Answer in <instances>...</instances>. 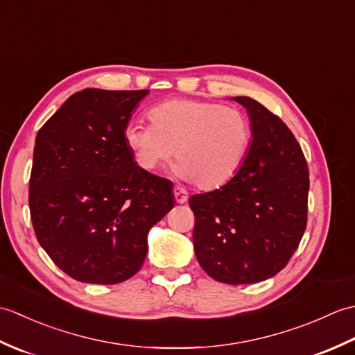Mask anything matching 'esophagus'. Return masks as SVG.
I'll return each instance as SVG.
<instances>
[{"instance_id": "1", "label": "esophagus", "mask_w": 355, "mask_h": 355, "mask_svg": "<svg viewBox=\"0 0 355 355\" xmlns=\"http://www.w3.org/2000/svg\"><path fill=\"white\" fill-rule=\"evenodd\" d=\"M173 197H175V201L178 205H184L187 201V192L182 187H173Z\"/></svg>"}]
</instances>
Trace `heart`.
Wrapping results in <instances>:
<instances>
[{"label": "heart", "instance_id": "obj_1", "mask_svg": "<svg viewBox=\"0 0 355 355\" xmlns=\"http://www.w3.org/2000/svg\"><path fill=\"white\" fill-rule=\"evenodd\" d=\"M150 125H126L123 139L140 169L154 172L175 154L172 173L205 191L227 186L243 169L253 126L243 110L220 103L171 99L148 112Z\"/></svg>", "mask_w": 355, "mask_h": 355}]
</instances>
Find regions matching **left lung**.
Listing matches in <instances>:
<instances>
[{
  "label": "left lung",
  "instance_id": "obj_1",
  "mask_svg": "<svg viewBox=\"0 0 355 355\" xmlns=\"http://www.w3.org/2000/svg\"><path fill=\"white\" fill-rule=\"evenodd\" d=\"M243 105L253 145L232 182L189 198L193 248L201 268L218 282L266 281L290 261L306 227L310 180L302 149L281 119L252 97Z\"/></svg>",
  "mask_w": 355,
  "mask_h": 355
}]
</instances>
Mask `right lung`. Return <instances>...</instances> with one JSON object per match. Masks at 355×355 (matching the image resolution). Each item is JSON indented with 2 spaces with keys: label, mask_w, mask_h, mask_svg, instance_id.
<instances>
[{
  "label": "right lung",
  "mask_w": 355,
  "mask_h": 355,
  "mask_svg": "<svg viewBox=\"0 0 355 355\" xmlns=\"http://www.w3.org/2000/svg\"><path fill=\"white\" fill-rule=\"evenodd\" d=\"M148 93L85 88L36 135L33 229L51 261L76 281L112 285L134 276L150 227L175 205L173 184L140 169L123 139Z\"/></svg>",
  "instance_id": "right-lung-1"
}]
</instances>
